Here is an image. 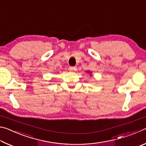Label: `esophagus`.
Listing matches in <instances>:
<instances>
[{
    "instance_id": "obj_1",
    "label": "esophagus",
    "mask_w": 146,
    "mask_h": 146,
    "mask_svg": "<svg viewBox=\"0 0 146 146\" xmlns=\"http://www.w3.org/2000/svg\"><path fill=\"white\" fill-rule=\"evenodd\" d=\"M69 70L71 72H74V71H76V67H73V66H71V67L69 68Z\"/></svg>"
}]
</instances>
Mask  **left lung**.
Here are the masks:
<instances>
[{
  "instance_id": "obj_1",
  "label": "left lung",
  "mask_w": 146,
  "mask_h": 146,
  "mask_svg": "<svg viewBox=\"0 0 146 146\" xmlns=\"http://www.w3.org/2000/svg\"><path fill=\"white\" fill-rule=\"evenodd\" d=\"M88 73H91V72H90V71H88Z\"/></svg>"
}]
</instances>
